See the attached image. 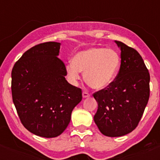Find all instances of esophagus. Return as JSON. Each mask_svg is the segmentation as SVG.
I'll use <instances>...</instances> for the list:
<instances>
[{
	"label": "esophagus",
	"instance_id": "34e87169",
	"mask_svg": "<svg viewBox=\"0 0 160 160\" xmlns=\"http://www.w3.org/2000/svg\"><path fill=\"white\" fill-rule=\"evenodd\" d=\"M90 94H89V93L86 92V91H83L82 92V97L83 98H88V97H90Z\"/></svg>",
	"mask_w": 160,
	"mask_h": 160
}]
</instances>
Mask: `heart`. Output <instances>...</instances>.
I'll list each match as a JSON object with an SVG mask.
<instances>
[{
  "instance_id": "heart-1",
  "label": "heart",
  "mask_w": 160,
  "mask_h": 160,
  "mask_svg": "<svg viewBox=\"0 0 160 160\" xmlns=\"http://www.w3.org/2000/svg\"><path fill=\"white\" fill-rule=\"evenodd\" d=\"M120 66L118 53L112 49L90 47L78 51L66 67V73L73 82L84 72V80L91 88L103 90L112 83Z\"/></svg>"
}]
</instances>
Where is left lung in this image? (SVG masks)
I'll use <instances>...</instances> for the list:
<instances>
[{
  "label": "left lung",
  "mask_w": 160,
  "mask_h": 160,
  "mask_svg": "<svg viewBox=\"0 0 160 160\" xmlns=\"http://www.w3.org/2000/svg\"><path fill=\"white\" fill-rule=\"evenodd\" d=\"M121 50L118 75L107 88L95 92L98 102L94 120L102 135L119 137L135 130L148 104L150 74L140 54L115 41Z\"/></svg>",
  "instance_id": "obj_1"
}]
</instances>
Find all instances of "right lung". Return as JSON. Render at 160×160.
<instances>
[{
  "mask_svg": "<svg viewBox=\"0 0 160 160\" xmlns=\"http://www.w3.org/2000/svg\"><path fill=\"white\" fill-rule=\"evenodd\" d=\"M61 43L38 44L25 52L12 70V102L23 126L31 133L54 138L69 125L82 90L66 80L58 58Z\"/></svg>",
  "mask_w": 160,
  "mask_h": 160,
  "instance_id": "right-lung-1",
  "label": "right lung"
}]
</instances>
